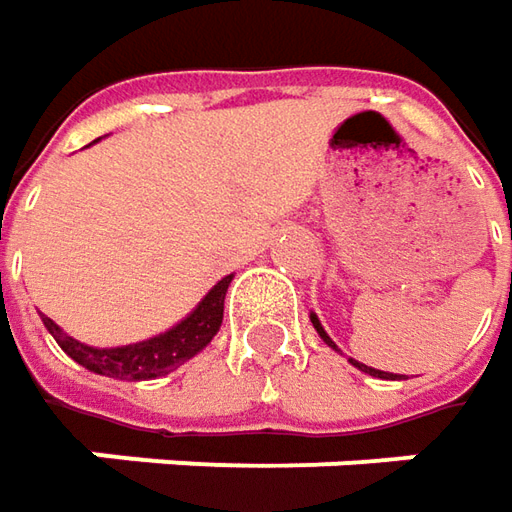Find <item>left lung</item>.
Instances as JSON below:
<instances>
[{
  "label": "left lung",
  "mask_w": 512,
  "mask_h": 512,
  "mask_svg": "<svg viewBox=\"0 0 512 512\" xmlns=\"http://www.w3.org/2000/svg\"><path fill=\"white\" fill-rule=\"evenodd\" d=\"M311 326L317 328V334H320V340H323V343L331 345V348L337 351V345H334V340H331V337H328V334H326V328H323V323L317 320V314H311ZM351 365H354V368H360V371H365V374H371V377H379V379H397V377H394V374H385V371H377V368H371V365H365V362L351 360Z\"/></svg>",
  "instance_id": "1"
}]
</instances>
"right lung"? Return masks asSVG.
Returning a JSON list of instances; mask_svg holds the SVG:
<instances>
[{
    "instance_id": "obj_1",
    "label": "right lung",
    "mask_w": 512,
    "mask_h": 512,
    "mask_svg": "<svg viewBox=\"0 0 512 512\" xmlns=\"http://www.w3.org/2000/svg\"><path fill=\"white\" fill-rule=\"evenodd\" d=\"M232 283V274H226L223 280H218L209 294L203 297L201 303L192 309V314H186L178 326H172L158 337L141 340L133 345H118V348H93L84 345L79 340H73L70 334H64L62 328L56 326L50 317L42 314V323L53 334V340L62 345V351L67 357L84 365L87 371L101 374V377L113 379H158L181 368L186 360H192L198 351H203L206 345L212 343V337L218 334V328L223 323V300H226V289Z\"/></svg>"
}]
</instances>
